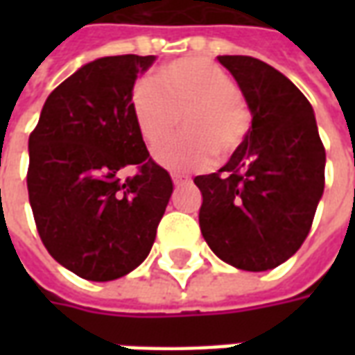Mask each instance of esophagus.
I'll list each match as a JSON object with an SVG mask.
<instances>
[{"mask_svg":"<svg viewBox=\"0 0 355 355\" xmlns=\"http://www.w3.org/2000/svg\"><path fill=\"white\" fill-rule=\"evenodd\" d=\"M173 182H175V184H184V182H188V177H186V175H180V173H175V175H173Z\"/></svg>","mask_w":355,"mask_h":355,"instance_id":"esophagus-1","label":"esophagus"}]
</instances>
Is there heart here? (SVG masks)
<instances>
[{"mask_svg":"<svg viewBox=\"0 0 355 355\" xmlns=\"http://www.w3.org/2000/svg\"><path fill=\"white\" fill-rule=\"evenodd\" d=\"M131 112L148 146L159 148L182 119L186 135L162 148L155 159L171 171L205 169L226 159L243 144L251 112L236 81L220 66L201 57H184L157 68L152 81H139Z\"/></svg>","mask_w":355,"mask_h":355,"instance_id":"b5f03b06","label":"heart"}]
</instances>
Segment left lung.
<instances>
[{
  "instance_id": "obj_1",
  "label": "left lung",
  "mask_w": 355,
  "mask_h": 355,
  "mask_svg": "<svg viewBox=\"0 0 355 355\" xmlns=\"http://www.w3.org/2000/svg\"><path fill=\"white\" fill-rule=\"evenodd\" d=\"M251 127L228 163L193 178L203 196L200 228L211 251L238 270L264 272L297 253L325 186V148L312 104L259 58L224 55Z\"/></svg>"
}]
</instances>
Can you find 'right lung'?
<instances>
[{
  "label": "right lung",
  "instance_id": "add662e5",
  "mask_svg": "<svg viewBox=\"0 0 355 355\" xmlns=\"http://www.w3.org/2000/svg\"><path fill=\"white\" fill-rule=\"evenodd\" d=\"M155 57L83 64L43 104L28 140V196L49 254L89 282H112L144 262L173 193L131 112L139 73ZM139 169L125 181L119 171Z\"/></svg>",
  "mask_w": 355,
  "mask_h": 355
}]
</instances>
